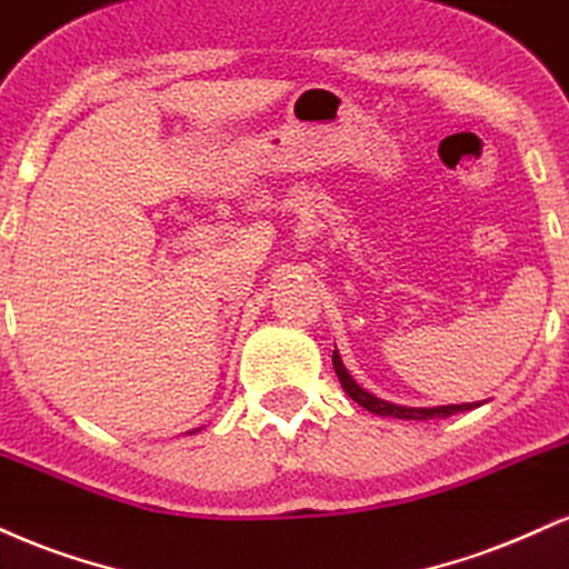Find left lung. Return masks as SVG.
Returning <instances> with one entry per match:
<instances>
[{
  "label": "left lung",
  "instance_id": "8db88e82",
  "mask_svg": "<svg viewBox=\"0 0 569 569\" xmlns=\"http://www.w3.org/2000/svg\"><path fill=\"white\" fill-rule=\"evenodd\" d=\"M332 367H336V376L340 380V386H343V391L349 393V397L357 402L359 407H365L367 412H376V416H383V418H402V420H433V418H450L456 416V412H466V410H473V407H479V402H466V405H442V407H405V405H393V402H386V399L376 397V393H370L362 386L357 383V380L351 378V372L346 370L343 359H340L338 349L332 351Z\"/></svg>",
  "mask_w": 569,
  "mask_h": 569
}]
</instances>
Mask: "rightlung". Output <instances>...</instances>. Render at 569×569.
Segmentation results:
<instances>
[{
    "label": "right lung",
    "instance_id": "obj_1",
    "mask_svg": "<svg viewBox=\"0 0 569 569\" xmlns=\"http://www.w3.org/2000/svg\"><path fill=\"white\" fill-rule=\"evenodd\" d=\"M189 433H193V431H189Z\"/></svg>",
    "mask_w": 569,
    "mask_h": 569
}]
</instances>
